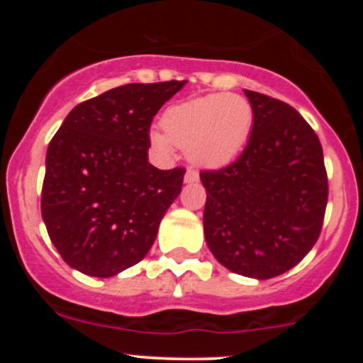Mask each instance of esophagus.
Wrapping results in <instances>:
<instances>
[{
	"label": "esophagus",
	"mask_w": 363,
	"mask_h": 363,
	"mask_svg": "<svg viewBox=\"0 0 363 363\" xmlns=\"http://www.w3.org/2000/svg\"><path fill=\"white\" fill-rule=\"evenodd\" d=\"M198 179H199V176H198V172H196V170H193V169L186 170V176H184L186 184H193V182L198 181Z\"/></svg>",
	"instance_id": "esophagus-1"
}]
</instances>
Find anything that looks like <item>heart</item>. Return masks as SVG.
<instances>
[{"mask_svg": "<svg viewBox=\"0 0 363 363\" xmlns=\"http://www.w3.org/2000/svg\"><path fill=\"white\" fill-rule=\"evenodd\" d=\"M252 124L249 102L237 95H208L169 107L162 118L163 131L150 133V143L162 157L174 147L187 150L193 164L220 169L242 150Z\"/></svg>", "mask_w": 363, "mask_h": 363, "instance_id": "b5f03b06", "label": "heart"}]
</instances>
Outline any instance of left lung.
Listing matches in <instances>:
<instances>
[{
    "label": "left lung",
    "instance_id": "1",
    "mask_svg": "<svg viewBox=\"0 0 363 363\" xmlns=\"http://www.w3.org/2000/svg\"><path fill=\"white\" fill-rule=\"evenodd\" d=\"M252 109L247 147L232 165L201 172L206 245L237 274L268 280L315 244L328 203L318 135L289 104L244 90Z\"/></svg>",
    "mask_w": 363,
    "mask_h": 363
}]
</instances>
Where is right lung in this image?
Masks as SVG:
<instances>
[{"instance_id": "add662e5", "label": "right lung", "mask_w": 363, "mask_h": 363, "mask_svg": "<svg viewBox=\"0 0 363 363\" xmlns=\"http://www.w3.org/2000/svg\"><path fill=\"white\" fill-rule=\"evenodd\" d=\"M186 83H129L104 91L78 104L49 143L43 220L77 272L116 277L155 242L186 170L150 164V124Z\"/></svg>"}]
</instances>
